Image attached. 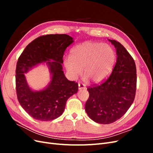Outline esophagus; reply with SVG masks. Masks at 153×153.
<instances>
[{
	"label": "esophagus",
	"mask_w": 153,
	"mask_h": 153,
	"mask_svg": "<svg viewBox=\"0 0 153 153\" xmlns=\"http://www.w3.org/2000/svg\"><path fill=\"white\" fill-rule=\"evenodd\" d=\"M85 88H86L85 85L84 84H82V83H80V82L78 83V89L81 90L83 89H85Z\"/></svg>",
	"instance_id": "34e87169"
}]
</instances>
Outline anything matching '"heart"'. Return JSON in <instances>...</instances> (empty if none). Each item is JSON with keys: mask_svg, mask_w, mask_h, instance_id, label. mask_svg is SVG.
I'll use <instances>...</instances> for the list:
<instances>
[{"mask_svg": "<svg viewBox=\"0 0 153 153\" xmlns=\"http://www.w3.org/2000/svg\"><path fill=\"white\" fill-rule=\"evenodd\" d=\"M116 59V52L111 45L85 41L71 50V57L64 59V64L71 79L80 76L84 69L85 79L98 83L112 71Z\"/></svg>", "mask_w": 153, "mask_h": 153, "instance_id": "1", "label": "heart"}]
</instances>
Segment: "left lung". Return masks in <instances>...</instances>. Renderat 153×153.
Listing matches in <instances>:
<instances>
[{"label":"left lung","mask_w":153,"mask_h":153,"mask_svg":"<svg viewBox=\"0 0 153 153\" xmlns=\"http://www.w3.org/2000/svg\"><path fill=\"white\" fill-rule=\"evenodd\" d=\"M109 41L116 48L117 61L109 77L100 85L88 87L85 111L94 122L108 124L126 114L135 100L137 69L131 55L115 40Z\"/></svg>","instance_id":"1"}]
</instances>
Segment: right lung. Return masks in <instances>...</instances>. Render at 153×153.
Listing matches in <instances>:
<instances>
[{
	"mask_svg": "<svg viewBox=\"0 0 153 153\" xmlns=\"http://www.w3.org/2000/svg\"><path fill=\"white\" fill-rule=\"evenodd\" d=\"M73 42L67 34L41 36L27 45L18 58L15 77L17 98L22 107L36 120L48 121L61 116L68 99L78 90L77 83L67 79L62 67L64 53ZM43 62L49 68L51 80L44 90L34 91L24 73Z\"/></svg>",
	"mask_w": 153,
	"mask_h": 153,
	"instance_id": "obj_1",
	"label": "right lung"
}]
</instances>
